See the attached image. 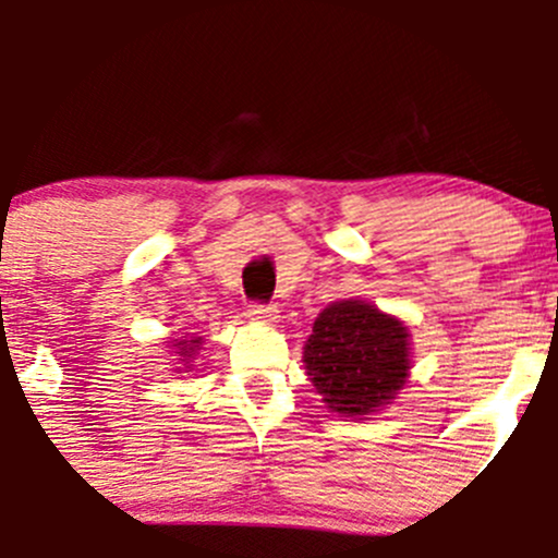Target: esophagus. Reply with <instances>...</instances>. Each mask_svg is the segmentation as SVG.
I'll use <instances>...</instances> for the list:
<instances>
[{
    "label": "esophagus",
    "mask_w": 558,
    "mask_h": 558,
    "mask_svg": "<svg viewBox=\"0 0 558 558\" xmlns=\"http://www.w3.org/2000/svg\"><path fill=\"white\" fill-rule=\"evenodd\" d=\"M247 318H251L253 324L272 326L275 320L280 318V315H278V307H275V305H251V311H247Z\"/></svg>",
    "instance_id": "obj_1"
}]
</instances>
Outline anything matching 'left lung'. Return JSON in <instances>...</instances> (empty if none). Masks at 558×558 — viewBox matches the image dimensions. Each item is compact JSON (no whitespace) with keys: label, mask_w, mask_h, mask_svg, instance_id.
<instances>
[{"label":"left lung","mask_w":558,"mask_h":558,"mask_svg":"<svg viewBox=\"0 0 558 558\" xmlns=\"http://www.w3.org/2000/svg\"><path fill=\"white\" fill-rule=\"evenodd\" d=\"M410 329L364 300L326 305L302 348L307 378L340 418L367 421L397 399L413 369Z\"/></svg>","instance_id":"1"}]
</instances>
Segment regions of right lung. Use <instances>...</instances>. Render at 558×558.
<instances>
[{"label":"right lung","mask_w":558,"mask_h":558,"mask_svg":"<svg viewBox=\"0 0 558 558\" xmlns=\"http://www.w3.org/2000/svg\"><path fill=\"white\" fill-rule=\"evenodd\" d=\"M172 373H194L196 353L202 351V337H180L172 340Z\"/></svg>","instance_id":"1"}]
</instances>
